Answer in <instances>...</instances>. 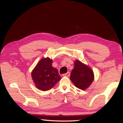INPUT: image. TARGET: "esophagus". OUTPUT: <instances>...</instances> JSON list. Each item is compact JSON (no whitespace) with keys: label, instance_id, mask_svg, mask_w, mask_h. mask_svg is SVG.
I'll return each instance as SVG.
<instances>
[{"label":"esophagus","instance_id":"obj_1","mask_svg":"<svg viewBox=\"0 0 123 123\" xmlns=\"http://www.w3.org/2000/svg\"><path fill=\"white\" fill-rule=\"evenodd\" d=\"M70 75V73L69 72H67V73H66V74H63V76L64 77H69Z\"/></svg>","mask_w":123,"mask_h":123}]
</instances>
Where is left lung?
Segmentation results:
<instances>
[{
	"instance_id": "left-lung-1",
	"label": "left lung",
	"mask_w": 123,
	"mask_h": 123,
	"mask_svg": "<svg viewBox=\"0 0 123 123\" xmlns=\"http://www.w3.org/2000/svg\"><path fill=\"white\" fill-rule=\"evenodd\" d=\"M70 78L76 87L84 90L92 84L94 79V75L92 70L89 67L79 60H76Z\"/></svg>"
}]
</instances>
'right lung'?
Segmentation results:
<instances>
[{
	"instance_id": "1",
	"label": "right lung",
	"mask_w": 123,
	"mask_h": 123,
	"mask_svg": "<svg viewBox=\"0 0 123 123\" xmlns=\"http://www.w3.org/2000/svg\"><path fill=\"white\" fill-rule=\"evenodd\" d=\"M49 58L42 59L32 72V78L35 86L41 91L49 90L61 79L57 70L52 66Z\"/></svg>"
}]
</instances>
